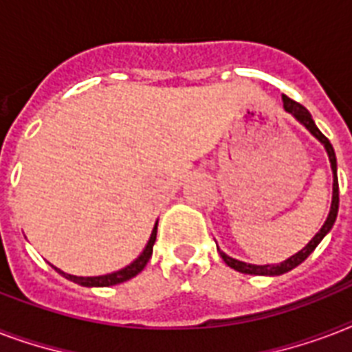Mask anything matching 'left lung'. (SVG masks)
<instances>
[{"label":"left lung","instance_id":"8db88e82","mask_svg":"<svg viewBox=\"0 0 352 352\" xmlns=\"http://www.w3.org/2000/svg\"><path fill=\"white\" fill-rule=\"evenodd\" d=\"M283 102H285V110L290 111L296 119H298L299 122H303L305 126L309 128L310 133L312 135H316V138L320 139L321 143L325 145L327 148V154H329V162H331V167H332V174H334V184H332V204H331V213H329V217H327L325 224H323V228H321L318 233H316V236L312 239V241L307 244V246L301 250V252H298L296 255H292L290 258H287L285 263L280 264H264V266H257V264H248V263H242V261H236V258H231L228 257L226 253H220L222 255V258H224V263L230 266V268L236 270V272H242V274H250V275H280L285 274V272H290L292 268H296L298 264H301L305 261V258L309 257L310 253L314 252L316 246L320 244L321 239L329 233V231L332 230V226H334V222H336V217H338V206H340V192H338V174H336V154H334V148H332L331 141L323 135V133L318 130V126H316V122L312 121V116L309 113V110L305 108L303 104H299V102H296V100H292L290 97H287V95H283Z\"/></svg>","mask_w":352,"mask_h":352}]
</instances>
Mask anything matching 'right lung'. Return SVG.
I'll list each match as a JSON object with an SVG mask.
<instances>
[{"mask_svg": "<svg viewBox=\"0 0 352 352\" xmlns=\"http://www.w3.org/2000/svg\"><path fill=\"white\" fill-rule=\"evenodd\" d=\"M156 233H157V224L154 226L151 241H148L146 248L143 250V253H141V255H139L132 264H128L126 268L119 270V272H113V274H108V275H97V277H77V275L64 274V272H60V270H58V274L64 275L65 279L77 283V285H82V287H113V285L124 283V280L135 277V275H138L139 272L146 266L148 258L152 257V248H154V242H156Z\"/></svg>", "mask_w": 352, "mask_h": 352, "instance_id": "obj_1", "label": "right lung"}]
</instances>
